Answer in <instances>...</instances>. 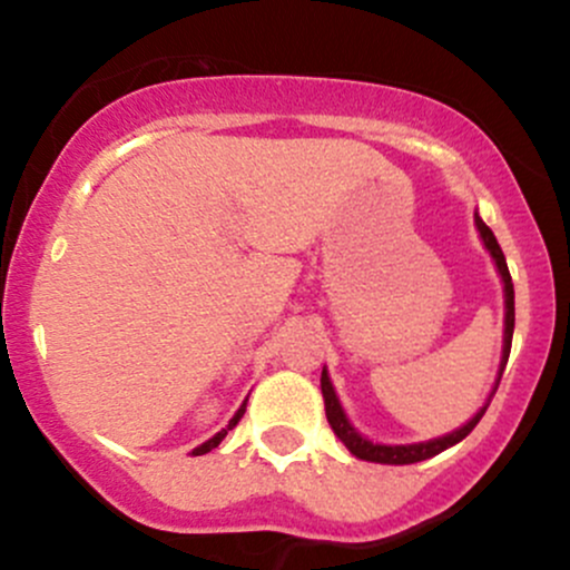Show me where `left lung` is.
Returning <instances> with one entry per match:
<instances>
[{"instance_id": "obj_1", "label": "left lung", "mask_w": 570, "mask_h": 570, "mask_svg": "<svg viewBox=\"0 0 570 570\" xmlns=\"http://www.w3.org/2000/svg\"><path fill=\"white\" fill-rule=\"evenodd\" d=\"M475 226H478V232H481L483 243H487L489 254L494 256L497 269H500V275H502V284H505V350H502V365H500V380H502V371H505L508 355H511L513 322H517V314H513V281H511V273H508L505 256H502V248H500V243H497L494 232H491L489 226L483 224L481 218H478V215H475ZM497 385H500V382H497ZM322 395H325L327 423H331L335 436H338V440L344 442L346 448H350L352 456L365 459V461H376V464H415V461L436 456V453H442L445 448L456 445V442L464 440V436L478 426V421H481L483 412H487V406H489V404L483 406V410L478 412V415L472 417L466 426L453 431V434L440 436V440H431V442H417V445H395V448H391V445H374V442L363 440V436L350 426V421H346V415H344V410H341L338 399H335V391L331 385V376H327V371H322Z\"/></svg>"}]
</instances>
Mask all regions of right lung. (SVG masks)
<instances>
[{
    "label": "right lung",
    "mask_w": 570,
    "mask_h": 570,
    "mask_svg": "<svg viewBox=\"0 0 570 570\" xmlns=\"http://www.w3.org/2000/svg\"><path fill=\"white\" fill-rule=\"evenodd\" d=\"M243 412H245V404L243 406H239V410L235 412V417H232V421H229V426H226L224 431H218V434H215L213 436V440H207L205 442V445H199V448H196V456H202V453H209V451H213V448H218L220 445V440H224V436H226V431H229V429H235L237 426V423H239V417H243Z\"/></svg>",
    "instance_id": "right-lung-1"
}]
</instances>
